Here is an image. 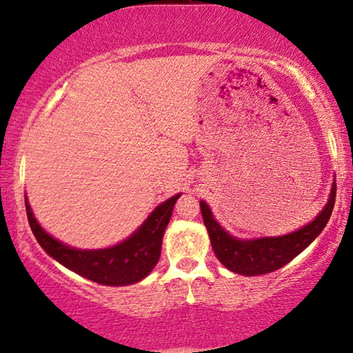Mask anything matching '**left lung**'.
I'll list each match as a JSON object with an SVG mask.
<instances>
[{"label": "left lung", "mask_w": 353, "mask_h": 353, "mask_svg": "<svg viewBox=\"0 0 353 353\" xmlns=\"http://www.w3.org/2000/svg\"><path fill=\"white\" fill-rule=\"evenodd\" d=\"M336 201V181L332 183L331 196L321 214L312 220V223L302 226L301 230L291 234L276 236V238H259V239H236L215 221L209 205L201 201L202 219L212 249L216 259L233 273L244 276H257V274L272 273L274 270L284 267L297 257L303 249L313 243V239L325 230V226L332 214Z\"/></svg>", "instance_id": "left-lung-1"}]
</instances>
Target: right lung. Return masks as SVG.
I'll return each mask as SVG.
<instances>
[{
    "label": "right lung",
    "instance_id": "add662e5",
    "mask_svg": "<svg viewBox=\"0 0 353 353\" xmlns=\"http://www.w3.org/2000/svg\"><path fill=\"white\" fill-rule=\"evenodd\" d=\"M180 196H173L156 207L148 220L123 243L98 250H81L59 243L38 225L27 199L26 210L28 225L38 244L46 250L48 255L90 281L104 286H127L141 281L157 265L163 231L170 221L172 210Z\"/></svg>",
    "mask_w": 353,
    "mask_h": 353
}]
</instances>
